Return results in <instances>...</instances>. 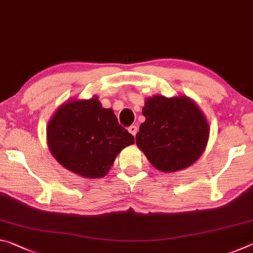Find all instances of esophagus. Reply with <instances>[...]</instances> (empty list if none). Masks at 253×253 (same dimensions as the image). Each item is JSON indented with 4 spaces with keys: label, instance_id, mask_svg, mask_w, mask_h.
<instances>
[{
    "label": "esophagus",
    "instance_id": "1",
    "mask_svg": "<svg viewBox=\"0 0 253 253\" xmlns=\"http://www.w3.org/2000/svg\"><path fill=\"white\" fill-rule=\"evenodd\" d=\"M128 131H129L132 136H135L137 134V131H138V127L135 125H131L129 128H128Z\"/></svg>",
    "mask_w": 253,
    "mask_h": 253
}]
</instances>
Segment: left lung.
<instances>
[{
	"instance_id": "8db88e82",
	"label": "left lung",
	"mask_w": 253,
	"mask_h": 253,
	"mask_svg": "<svg viewBox=\"0 0 253 253\" xmlns=\"http://www.w3.org/2000/svg\"><path fill=\"white\" fill-rule=\"evenodd\" d=\"M142 113L146 121L139 126L136 144L157 169H186L202 155L209 125L190 98L154 96L145 102Z\"/></svg>"
}]
</instances>
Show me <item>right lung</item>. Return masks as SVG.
I'll use <instances>...</instances> for the list:
<instances>
[{"label": "right lung", "instance_id": "obj_1", "mask_svg": "<svg viewBox=\"0 0 253 253\" xmlns=\"http://www.w3.org/2000/svg\"><path fill=\"white\" fill-rule=\"evenodd\" d=\"M46 136L55 160L89 178L105 176L119 152L135 142L113 109L102 108L98 97L62 105L51 118Z\"/></svg>", "mask_w": 253, "mask_h": 253}]
</instances>
